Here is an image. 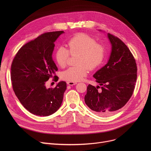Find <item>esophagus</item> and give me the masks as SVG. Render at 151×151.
Here are the masks:
<instances>
[{"label": "esophagus", "instance_id": "esophagus-1", "mask_svg": "<svg viewBox=\"0 0 151 151\" xmlns=\"http://www.w3.org/2000/svg\"><path fill=\"white\" fill-rule=\"evenodd\" d=\"M77 83L76 82H71V81H68L67 82V84L69 85V86H73V85H75Z\"/></svg>", "mask_w": 151, "mask_h": 151}]
</instances>
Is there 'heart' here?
Wrapping results in <instances>:
<instances>
[{
    "label": "heart",
    "mask_w": 151,
    "mask_h": 151,
    "mask_svg": "<svg viewBox=\"0 0 151 151\" xmlns=\"http://www.w3.org/2000/svg\"><path fill=\"white\" fill-rule=\"evenodd\" d=\"M68 49L60 46L55 53L58 64L64 67L67 65L70 54L78 55L76 66L70 67L62 73L61 77L65 81L77 82L82 80L88 73L89 69L97 68L104 63L106 57V49L101 43H97L90 35L80 33L71 38L67 43Z\"/></svg>",
    "instance_id": "1"
}]
</instances>
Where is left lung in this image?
<instances>
[{
    "instance_id": "left-lung-1",
    "label": "left lung",
    "mask_w": 151,
    "mask_h": 151,
    "mask_svg": "<svg viewBox=\"0 0 151 151\" xmlns=\"http://www.w3.org/2000/svg\"><path fill=\"white\" fill-rule=\"evenodd\" d=\"M108 37L112 46L109 59L93 75L101 87L89 84L84 97L87 106L101 116L112 114L127 104L137 78L136 60L129 47L114 35Z\"/></svg>"
}]
</instances>
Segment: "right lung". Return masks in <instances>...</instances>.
Segmentation results:
<instances>
[{
    "instance_id": "right-lung-1",
    "label": "right lung",
    "mask_w": 151,
    "mask_h": 151,
    "mask_svg": "<svg viewBox=\"0 0 151 151\" xmlns=\"http://www.w3.org/2000/svg\"><path fill=\"white\" fill-rule=\"evenodd\" d=\"M63 31L44 33L23 45L14 56L11 66L13 89L21 104L35 115L50 116L61 106L67 89L65 81L54 88H46L58 67L52 58L54 42Z\"/></svg>"
}]
</instances>
